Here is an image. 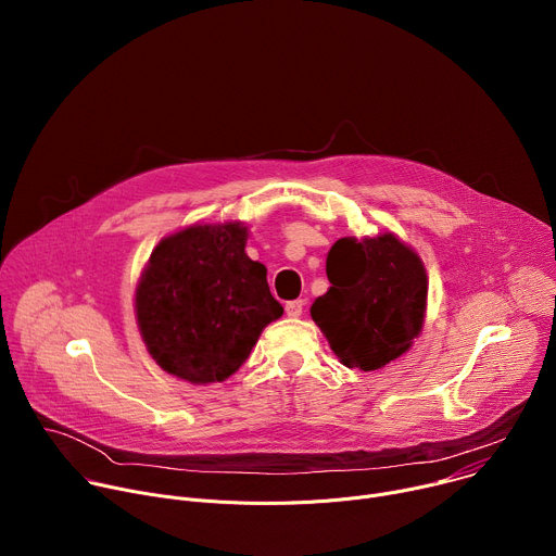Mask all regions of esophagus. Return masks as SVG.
<instances>
[{
  "label": "esophagus",
  "mask_w": 556,
  "mask_h": 556,
  "mask_svg": "<svg viewBox=\"0 0 556 556\" xmlns=\"http://www.w3.org/2000/svg\"><path fill=\"white\" fill-rule=\"evenodd\" d=\"M303 307H305V301H303V299L288 301V303H286V314L290 316V319H296V316L303 314Z\"/></svg>",
  "instance_id": "1"
}]
</instances>
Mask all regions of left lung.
Instances as JSON below:
<instances>
[{"instance_id":"1","label":"left lung","mask_w":556,"mask_h":556,"mask_svg":"<svg viewBox=\"0 0 556 556\" xmlns=\"http://www.w3.org/2000/svg\"><path fill=\"white\" fill-rule=\"evenodd\" d=\"M330 288L309 307L350 369L374 371L403 356L422 330L429 279L418 253L393 232L343 237L330 253Z\"/></svg>"}]
</instances>
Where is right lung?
Wrapping results in <instances>:
<instances>
[{
    "label": "right lung",
    "mask_w": 556,
    "mask_h": 556,
    "mask_svg": "<svg viewBox=\"0 0 556 556\" xmlns=\"http://www.w3.org/2000/svg\"><path fill=\"white\" fill-rule=\"evenodd\" d=\"M247 240L242 222L193 224L153 249L136 286V321L167 374L193 384L226 380L283 314Z\"/></svg>",
    "instance_id": "1"
}]
</instances>
